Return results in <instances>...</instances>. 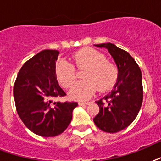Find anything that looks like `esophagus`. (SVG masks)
<instances>
[{
	"label": "esophagus",
	"mask_w": 161,
	"mask_h": 161,
	"mask_svg": "<svg viewBox=\"0 0 161 161\" xmlns=\"http://www.w3.org/2000/svg\"><path fill=\"white\" fill-rule=\"evenodd\" d=\"M88 102H82V101H79L78 102V105L80 106H83V105H87V104H88Z\"/></svg>",
	"instance_id": "esophagus-1"
}]
</instances>
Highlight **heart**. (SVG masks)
<instances>
[{
	"instance_id": "1",
	"label": "heart",
	"mask_w": 161,
	"mask_h": 161,
	"mask_svg": "<svg viewBox=\"0 0 161 161\" xmlns=\"http://www.w3.org/2000/svg\"><path fill=\"white\" fill-rule=\"evenodd\" d=\"M74 65L81 70L84 80L80 81L69 91L71 98L76 100H87L95 93L106 92L114 87L119 78V68L101 52L91 47H83L73 54ZM73 64L65 59L56 63L55 75L58 83L64 88H70L75 83L77 71Z\"/></svg>"
}]
</instances>
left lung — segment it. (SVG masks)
I'll return each mask as SVG.
<instances>
[{
	"label": "left lung",
	"instance_id": "8db88e82",
	"mask_svg": "<svg viewBox=\"0 0 161 161\" xmlns=\"http://www.w3.org/2000/svg\"><path fill=\"white\" fill-rule=\"evenodd\" d=\"M95 46L108 50L119 68V79L109 94L96 101L99 112L93 122L102 131L117 133L131 125L139 114L143 102L142 74L128 52L109 42Z\"/></svg>",
	"mask_w": 161,
	"mask_h": 161
}]
</instances>
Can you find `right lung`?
I'll return each mask as SVG.
<instances>
[{"instance_id":"right-lung-1","label":"right lung","mask_w":161,"mask_h":161,"mask_svg":"<svg viewBox=\"0 0 161 161\" xmlns=\"http://www.w3.org/2000/svg\"><path fill=\"white\" fill-rule=\"evenodd\" d=\"M59 52L43 50L24 63L13 87L19 117L31 132L43 137H54L68 128L76 102H54L66 95L55 75Z\"/></svg>"}]
</instances>
